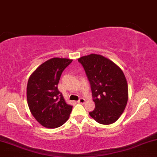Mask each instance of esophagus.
<instances>
[{"mask_svg": "<svg viewBox=\"0 0 157 157\" xmlns=\"http://www.w3.org/2000/svg\"><path fill=\"white\" fill-rule=\"evenodd\" d=\"M85 102V98H80L78 101H77V103H79V104H84Z\"/></svg>", "mask_w": 157, "mask_h": 157, "instance_id": "esophagus-1", "label": "esophagus"}]
</instances>
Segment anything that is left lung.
I'll use <instances>...</instances> for the list:
<instances>
[{
  "label": "left lung",
  "instance_id": "left-lung-1",
  "mask_svg": "<svg viewBox=\"0 0 157 157\" xmlns=\"http://www.w3.org/2000/svg\"><path fill=\"white\" fill-rule=\"evenodd\" d=\"M85 69L92 91L95 109L89 114L97 122H116L128 103V87L124 73L109 59L90 54L78 59Z\"/></svg>",
  "mask_w": 157,
  "mask_h": 157
}]
</instances>
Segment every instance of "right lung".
I'll list each match as a JSON object with an SVG mask.
<instances>
[{"label": "right lung", "instance_id": "right-lung-1", "mask_svg": "<svg viewBox=\"0 0 157 157\" xmlns=\"http://www.w3.org/2000/svg\"><path fill=\"white\" fill-rule=\"evenodd\" d=\"M72 61L68 59L53 58L41 64L29 77L27 104L35 120L45 128L61 126L72 112V106L65 102L57 87L63 71Z\"/></svg>", "mask_w": 157, "mask_h": 157}]
</instances>
